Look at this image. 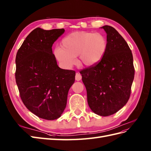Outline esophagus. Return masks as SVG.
<instances>
[{
	"label": "esophagus",
	"instance_id": "1",
	"mask_svg": "<svg viewBox=\"0 0 151 151\" xmlns=\"http://www.w3.org/2000/svg\"><path fill=\"white\" fill-rule=\"evenodd\" d=\"M81 78H82L81 75L79 73H76V80L78 81H80L81 79Z\"/></svg>",
	"mask_w": 151,
	"mask_h": 151
}]
</instances>
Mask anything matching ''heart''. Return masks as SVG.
<instances>
[{"instance_id": "heart-1", "label": "heart", "mask_w": 151, "mask_h": 151, "mask_svg": "<svg viewBox=\"0 0 151 151\" xmlns=\"http://www.w3.org/2000/svg\"><path fill=\"white\" fill-rule=\"evenodd\" d=\"M108 42L101 32L76 31L62 39L61 47L54 49V55L62 67L70 69L76 63L78 57L80 65L93 67L103 58Z\"/></svg>"}]
</instances>
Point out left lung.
Instances as JSON below:
<instances>
[{
  "label": "left lung",
  "mask_w": 151,
  "mask_h": 151,
  "mask_svg": "<svg viewBox=\"0 0 151 151\" xmlns=\"http://www.w3.org/2000/svg\"><path fill=\"white\" fill-rule=\"evenodd\" d=\"M107 34V49L97 64L80 72L88 104L93 113L107 116L126 104L134 76L133 58L127 42L115 28L101 27Z\"/></svg>",
  "instance_id": "1"
}]
</instances>
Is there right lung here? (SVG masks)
<instances>
[{"instance_id":"add662e5","label":"right lung","mask_w":151,"mask_h":151,"mask_svg":"<svg viewBox=\"0 0 151 151\" xmlns=\"http://www.w3.org/2000/svg\"><path fill=\"white\" fill-rule=\"evenodd\" d=\"M64 29L31 32L16 56L15 79L24 104L40 118L58 119L67 106L76 72L58 67L52 46Z\"/></svg>"}]
</instances>
